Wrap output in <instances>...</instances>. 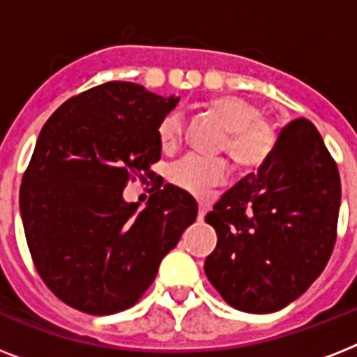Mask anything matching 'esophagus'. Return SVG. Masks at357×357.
<instances>
[{"label": "esophagus", "instance_id": "1", "mask_svg": "<svg viewBox=\"0 0 357 357\" xmlns=\"http://www.w3.org/2000/svg\"><path fill=\"white\" fill-rule=\"evenodd\" d=\"M206 213H207V206L200 204V206H198V220H204V217H206Z\"/></svg>", "mask_w": 357, "mask_h": 357}]
</instances>
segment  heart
Instances as JSON below:
<instances>
[{
  "label": "heart",
  "instance_id": "obj_1",
  "mask_svg": "<svg viewBox=\"0 0 357 357\" xmlns=\"http://www.w3.org/2000/svg\"><path fill=\"white\" fill-rule=\"evenodd\" d=\"M211 107L229 123V131L222 142V150L241 168H257L271 157L276 146V131L255 103L237 96L224 94L211 100ZM183 114L174 111L159 123V140L165 150H174L183 137ZM229 174L228 162L218 157H206L200 153H187L174 161L168 178L179 189L204 195L209 187L226 181Z\"/></svg>",
  "mask_w": 357,
  "mask_h": 357
}]
</instances>
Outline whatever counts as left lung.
I'll use <instances>...</instances> for the list:
<instances>
[{
  "label": "left lung",
  "mask_w": 357,
  "mask_h": 357,
  "mask_svg": "<svg viewBox=\"0 0 357 357\" xmlns=\"http://www.w3.org/2000/svg\"><path fill=\"white\" fill-rule=\"evenodd\" d=\"M339 206V170L321 133L310 120H293L257 174L224 192L206 215L218 237L206 276L235 310H283L324 271Z\"/></svg>",
  "instance_id": "1"
}]
</instances>
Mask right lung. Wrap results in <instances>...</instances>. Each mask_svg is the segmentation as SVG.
<instances>
[{
  "instance_id": "add662e5",
  "label": "right lung",
  "mask_w": 357,
  "mask_h": 357,
  "mask_svg": "<svg viewBox=\"0 0 357 357\" xmlns=\"http://www.w3.org/2000/svg\"><path fill=\"white\" fill-rule=\"evenodd\" d=\"M179 98L109 81L64 102L44 123L20 187L36 271L64 304L91 315L128 310L196 220L198 204L165 185L142 211L123 200L161 159L159 123Z\"/></svg>"
}]
</instances>
